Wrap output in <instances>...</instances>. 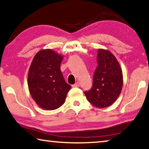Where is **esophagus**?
Returning a JSON list of instances; mask_svg holds the SVG:
<instances>
[{"label":"esophagus","mask_w":149,"mask_h":149,"mask_svg":"<svg viewBox=\"0 0 149 149\" xmlns=\"http://www.w3.org/2000/svg\"><path fill=\"white\" fill-rule=\"evenodd\" d=\"M79 85H80L79 83V82H76L74 85H72V87H79Z\"/></svg>","instance_id":"obj_1"}]
</instances>
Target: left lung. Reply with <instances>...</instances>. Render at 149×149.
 I'll return each instance as SVG.
<instances>
[{
  "instance_id": "1",
  "label": "left lung",
  "mask_w": 149,
  "mask_h": 149,
  "mask_svg": "<svg viewBox=\"0 0 149 149\" xmlns=\"http://www.w3.org/2000/svg\"><path fill=\"white\" fill-rule=\"evenodd\" d=\"M98 65L93 76L92 88L85 91L87 100L99 108L112 105L119 97L123 86V74L116 58L108 50L99 49Z\"/></svg>"
}]
</instances>
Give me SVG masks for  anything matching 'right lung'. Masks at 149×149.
Instances as JSON below:
<instances>
[{
	"label": "right lung",
	"instance_id": "add662e5",
	"mask_svg": "<svg viewBox=\"0 0 149 149\" xmlns=\"http://www.w3.org/2000/svg\"><path fill=\"white\" fill-rule=\"evenodd\" d=\"M63 56L51 49H42L30 65L27 84L30 94L42 109L52 110L65 102L71 86L60 70Z\"/></svg>",
	"mask_w": 149,
	"mask_h": 149
}]
</instances>
